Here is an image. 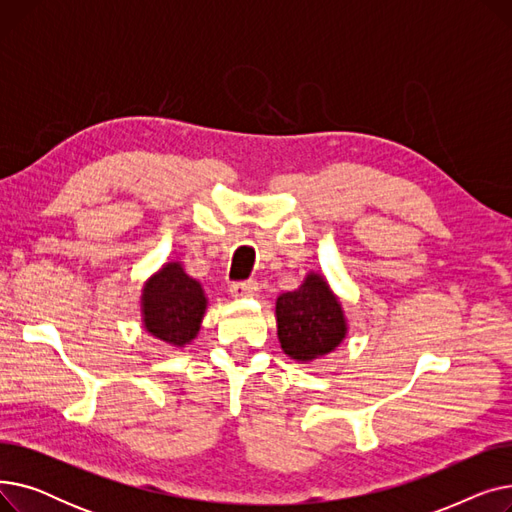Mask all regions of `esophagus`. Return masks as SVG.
<instances>
[{
    "mask_svg": "<svg viewBox=\"0 0 512 512\" xmlns=\"http://www.w3.org/2000/svg\"><path fill=\"white\" fill-rule=\"evenodd\" d=\"M230 292L232 297L238 299H251L259 294V284L255 280H245V282H232L230 284Z\"/></svg>",
    "mask_w": 512,
    "mask_h": 512,
    "instance_id": "esophagus-1",
    "label": "esophagus"
}]
</instances>
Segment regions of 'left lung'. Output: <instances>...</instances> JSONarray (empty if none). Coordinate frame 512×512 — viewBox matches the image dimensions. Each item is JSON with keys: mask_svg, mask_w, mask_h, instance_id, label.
<instances>
[{"mask_svg": "<svg viewBox=\"0 0 512 512\" xmlns=\"http://www.w3.org/2000/svg\"><path fill=\"white\" fill-rule=\"evenodd\" d=\"M282 351L297 361H313L332 353L346 334L344 315L326 280L311 274L294 292L276 303Z\"/></svg>", "mask_w": 512, "mask_h": 512, "instance_id": "obj_1", "label": "left lung"}]
</instances>
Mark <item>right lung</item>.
I'll use <instances>...</instances> for the list:
<instances>
[{
	"instance_id": "add662e5",
	"label": "right lung",
	"mask_w": 512,
	"mask_h": 512,
	"mask_svg": "<svg viewBox=\"0 0 512 512\" xmlns=\"http://www.w3.org/2000/svg\"><path fill=\"white\" fill-rule=\"evenodd\" d=\"M205 303L201 284L186 276L180 263H168L145 286V328L159 340L182 346L197 336Z\"/></svg>"
}]
</instances>
